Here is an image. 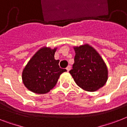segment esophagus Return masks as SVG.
Here are the masks:
<instances>
[{"instance_id": "obj_1", "label": "esophagus", "mask_w": 127, "mask_h": 127, "mask_svg": "<svg viewBox=\"0 0 127 127\" xmlns=\"http://www.w3.org/2000/svg\"><path fill=\"white\" fill-rule=\"evenodd\" d=\"M70 69H71V66H70V65H68V66L66 67V70H67V72H69L70 70Z\"/></svg>"}]
</instances>
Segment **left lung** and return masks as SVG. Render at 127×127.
<instances>
[{
    "label": "left lung",
    "mask_w": 127,
    "mask_h": 127,
    "mask_svg": "<svg viewBox=\"0 0 127 127\" xmlns=\"http://www.w3.org/2000/svg\"><path fill=\"white\" fill-rule=\"evenodd\" d=\"M73 48L74 63L69 72L75 83L88 92L103 87L108 79V69L101 55L88 44Z\"/></svg>",
    "instance_id": "8db88e82"
}]
</instances>
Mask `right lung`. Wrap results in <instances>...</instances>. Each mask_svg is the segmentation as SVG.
<instances>
[{
  "mask_svg": "<svg viewBox=\"0 0 127 127\" xmlns=\"http://www.w3.org/2000/svg\"><path fill=\"white\" fill-rule=\"evenodd\" d=\"M57 48L43 47L37 51L22 71V79L25 87L38 94L50 91L57 84L61 73L66 69L59 66V60L54 58Z\"/></svg>",
  "mask_w": 127,
  "mask_h": 127,
  "instance_id": "1",
  "label": "right lung"
}]
</instances>
